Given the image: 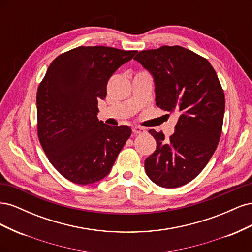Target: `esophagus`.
Instances as JSON below:
<instances>
[{
  "label": "esophagus",
  "mask_w": 252,
  "mask_h": 252,
  "mask_svg": "<svg viewBox=\"0 0 252 252\" xmlns=\"http://www.w3.org/2000/svg\"><path fill=\"white\" fill-rule=\"evenodd\" d=\"M132 131H133L134 134H143V133L146 132V130H145L144 128L138 127V126H133L132 127Z\"/></svg>",
  "instance_id": "esophagus-1"
}]
</instances>
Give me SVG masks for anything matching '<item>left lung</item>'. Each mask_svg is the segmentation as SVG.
I'll list each match as a JSON object with an SVG mask.
<instances>
[{"mask_svg": "<svg viewBox=\"0 0 252 252\" xmlns=\"http://www.w3.org/2000/svg\"><path fill=\"white\" fill-rule=\"evenodd\" d=\"M134 60L154 75L157 106L179 116L169 139L149 130L157 149L145 159V170L158 186H183L205 168L218 147L224 90L207 60L178 45L140 51Z\"/></svg>", "mask_w": 252, "mask_h": 252, "instance_id": "8db88e82", "label": "left lung"}]
</instances>
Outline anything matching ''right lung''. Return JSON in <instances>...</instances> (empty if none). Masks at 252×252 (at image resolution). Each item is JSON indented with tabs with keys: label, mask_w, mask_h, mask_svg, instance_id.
<instances>
[{
	"label": "right lung",
	"mask_w": 252,
	"mask_h": 252,
	"mask_svg": "<svg viewBox=\"0 0 252 252\" xmlns=\"http://www.w3.org/2000/svg\"><path fill=\"white\" fill-rule=\"evenodd\" d=\"M136 50L80 46L52 61L36 93L37 136L52 166L75 184L107 175L131 135L128 126L97 119L107 83Z\"/></svg>",
	"instance_id": "right-lung-1"
}]
</instances>
